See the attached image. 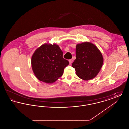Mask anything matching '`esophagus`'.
I'll list each match as a JSON object with an SVG mask.
<instances>
[{
    "label": "esophagus",
    "mask_w": 129,
    "mask_h": 129,
    "mask_svg": "<svg viewBox=\"0 0 129 129\" xmlns=\"http://www.w3.org/2000/svg\"><path fill=\"white\" fill-rule=\"evenodd\" d=\"M73 60L72 59H70V60H69V63H70V64H71L72 63V62H73Z\"/></svg>",
    "instance_id": "obj_1"
}]
</instances>
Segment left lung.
I'll return each mask as SVG.
<instances>
[{
    "label": "left lung",
    "mask_w": 129,
    "mask_h": 129,
    "mask_svg": "<svg viewBox=\"0 0 129 129\" xmlns=\"http://www.w3.org/2000/svg\"><path fill=\"white\" fill-rule=\"evenodd\" d=\"M103 62L102 54L94 44L85 42L76 45V59L72 64V67L81 79L89 80L95 77Z\"/></svg>",
    "instance_id": "left-lung-1"
}]
</instances>
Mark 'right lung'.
Segmentation results:
<instances>
[{
    "label": "right lung",
    "mask_w": 129,
    "mask_h": 129,
    "mask_svg": "<svg viewBox=\"0 0 129 129\" xmlns=\"http://www.w3.org/2000/svg\"><path fill=\"white\" fill-rule=\"evenodd\" d=\"M69 64L63 57V52L56 44H43L36 50L31 57V66L37 78L51 84L63 74Z\"/></svg>",
    "instance_id": "obj_1"
}]
</instances>
